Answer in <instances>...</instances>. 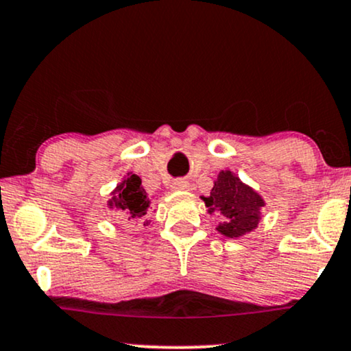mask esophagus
I'll return each mask as SVG.
<instances>
[{
    "label": "esophagus",
    "mask_w": 351,
    "mask_h": 351,
    "mask_svg": "<svg viewBox=\"0 0 351 351\" xmlns=\"http://www.w3.org/2000/svg\"><path fill=\"white\" fill-rule=\"evenodd\" d=\"M173 191H188L189 189V181L186 180H175L171 183Z\"/></svg>",
    "instance_id": "obj_1"
}]
</instances>
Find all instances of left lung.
I'll use <instances>...</instances> for the list:
<instances>
[{
    "label": "left lung",
    "instance_id": "1",
    "mask_svg": "<svg viewBox=\"0 0 351 351\" xmlns=\"http://www.w3.org/2000/svg\"><path fill=\"white\" fill-rule=\"evenodd\" d=\"M202 201L208 214L220 217L217 230L227 238H239L257 228L265 206L264 199L230 170L219 173L210 196H202Z\"/></svg>",
    "mask_w": 351,
    "mask_h": 351
}]
</instances>
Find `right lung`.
Listing matches in <instances>:
<instances>
[{"label": "right lung", "mask_w": 351, "mask_h": 351, "mask_svg": "<svg viewBox=\"0 0 351 351\" xmlns=\"http://www.w3.org/2000/svg\"><path fill=\"white\" fill-rule=\"evenodd\" d=\"M108 207L121 212L128 221L144 220V225L150 223V220L145 219L149 214L150 199L143 188V181L132 173H128L126 178L114 188Z\"/></svg>", "instance_id": "1"}]
</instances>
